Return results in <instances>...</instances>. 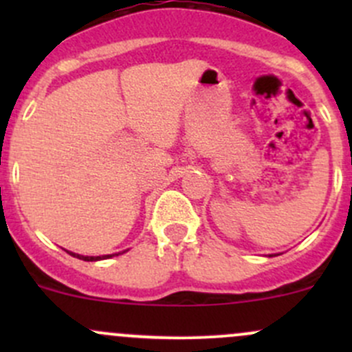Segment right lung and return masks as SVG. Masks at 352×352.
Here are the masks:
<instances>
[{"mask_svg": "<svg viewBox=\"0 0 352 352\" xmlns=\"http://www.w3.org/2000/svg\"><path fill=\"white\" fill-rule=\"evenodd\" d=\"M124 252H127V250H124ZM124 252H117V254H110V255H97V257H91V255H80V254H74V252H69V255H73V257H76V258H81V261L95 262V261H104V258H110V257H113V255H120V254H124Z\"/></svg>", "mask_w": 352, "mask_h": 352, "instance_id": "add662e5", "label": "right lung"}]
</instances>
